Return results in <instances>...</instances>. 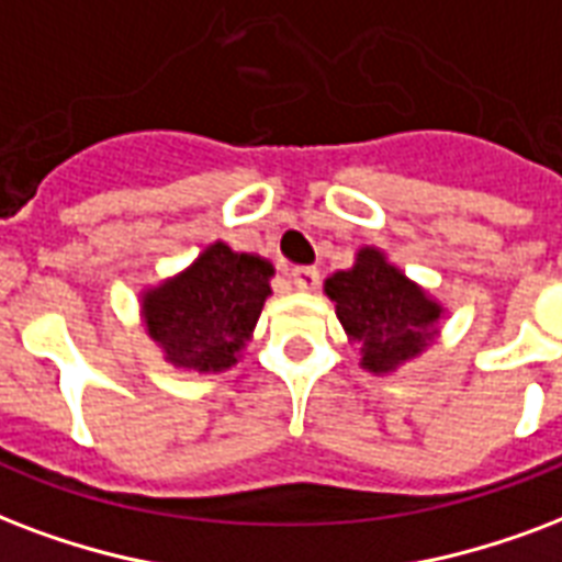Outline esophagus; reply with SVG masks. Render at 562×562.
<instances>
[{"mask_svg": "<svg viewBox=\"0 0 562 562\" xmlns=\"http://www.w3.org/2000/svg\"><path fill=\"white\" fill-rule=\"evenodd\" d=\"M291 282L303 291L318 289V282H321L318 268H312V265H297V268H291Z\"/></svg>", "mask_w": 562, "mask_h": 562, "instance_id": "34e87169", "label": "esophagus"}]
</instances>
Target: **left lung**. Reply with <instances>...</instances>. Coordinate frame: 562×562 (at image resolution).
Instances as JSON below:
<instances>
[{"instance_id": "obj_1", "label": "left lung", "mask_w": 562, "mask_h": 562, "mask_svg": "<svg viewBox=\"0 0 562 562\" xmlns=\"http://www.w3.org/2000/svg\"><path fill=\"white\" fill-rule=\"evenodd\" d=\"M327 294L353 341H362L368 371H392L415 357L442 312L371 247L359 252L350 271L329 277Z\"/></svg>"}]
</instances>
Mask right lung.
I'll return each mask as SVG.
<instances>
[{"instance_id": "obj_1", "label": "right lung", "mask_w": 562, "mask_h": 562, "mask_svg": "<svg viewBox=\"0 0 562 562\" xmlns=\"http://www.w3.org/2000/svg\"><path fill=\"white\" fill-rule=\"evenodd\" d=\"M273 268L259 256L212 244L182 277L144 300L149 336L161 341L173 366L224 371L250 338L271 294Z\"/></svg>"}]
</instances>
